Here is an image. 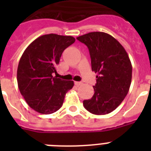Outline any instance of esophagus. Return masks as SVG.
<instances>
[{
  "label": "esophagus",
  "instance_id": "34e87169",
  "mask_svg": "<svg viewBox=\"0 0 151 151\" xmlns=\"http://www.w3.org/2000/svg\"><path fill=\"white\" fill-rule=\"evenodd\" d=\"M75 85H76V86H80V85H82V82H75Z\"/></svg>",
  "mask_w": 151,
  "mask_h": 151
}]
</instances>
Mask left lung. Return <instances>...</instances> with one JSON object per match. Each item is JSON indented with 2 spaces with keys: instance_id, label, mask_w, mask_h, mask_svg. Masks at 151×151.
I'll return each instance as SVG.
<instances>
[{
  "instance_id": "1",
  "label": "left lung",
  "mask_w": 151,
  "mask_h": 151,
  "mask_svg": "<svg viewBox=\"0 0 151 151\" xmlns=\"http://www.w3.org/2000/svg\"><path fill=\"white\" fill-rule=\"evenodd\" d=\"M76 38L88 47L92 71L97 73L94 94L83 101L84 106L95 115L108 114L119 106L129 91L132 66L129 55L107 33L94 32Z\"/></svg>"
}]
</instances>
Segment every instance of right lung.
Wrapping results in <instances>:
<instances>
[{
  "instance_id": "obj_1",
  "label": "right lung",
  "mask_w": 151,
  "mask_h": 151,
  "mask_svg": "<svg viewBox=\"0 0 151 151\" xmlns=\"http://www.w3.org/2000/svg\"><path fill=\"white\" fill-rule=\"evenodd\" d=\"M72 36L44 35L33 41L23 52L17 69V83L29 106L38 113L50 114L62 106L73 81L56 76L63 50L73 45Z\"/></svg>"
}]
</instances>
